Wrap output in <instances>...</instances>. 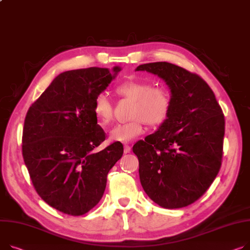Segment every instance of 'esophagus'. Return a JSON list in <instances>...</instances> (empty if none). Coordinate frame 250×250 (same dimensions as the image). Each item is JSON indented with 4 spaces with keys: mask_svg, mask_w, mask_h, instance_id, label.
<instances>
[{
    "mask_svg": "<svg viewBox=\"0 0 250 250\" xmlns=\"http://www.w3.org/2000/svg\"><path fill=\"white\" fill-rule=\"evenodd\" d=\"M124 152H125V154L130 153V146L128 145H125L124 146Z\"/></svg>",
    "mask_w": 250,
    "mask_h": 250,
    "instance_id": "34e87169",
    "label": "esophagus"
}]
</instances>
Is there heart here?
Listing matches in <instances>:
<instances>
[{
  "label": "heart",
  "instance_id": "heart-1",
  "mask_svg": "<svg viewBox=\"0 0 250 250\" xmlns=\"http://www.w3.org/2000/svg\"><path fill=\"white\" fill-rule=\"evenodd\" d=\"M118 93L134 102L130 122L119 124L112 127L109 137L114 142L127 143L144 132V123L155 126L163 124L171 109L170 91L163 86H154L153 83L141 80H129L116 88ZM92 109L97 120L104 125L113 119V104L108 96L98 93L93 101Z\"/></svg>",
  "mask_w": 250,
  "mask_h": 250
}]
</instances>
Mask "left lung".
<instances>
[{"mask_svg": "<svg viewBox=\"0 0 250 250\" xmlns=\"http://www.w3.org/2000/svg\"><path fill=\"white\" fill-rule=\"evenodd\" d=\"M136 70L164 79L172 99L158 130L132 146L141 184L161 207H186L203 196L219 173L224 114L210 86L196 73L169 62L142 64Z\"/></svg>", "mask_w": 250, "mask_h": 250, "instance_id": "8db88e82", "label": "left lung"}]
</instances>
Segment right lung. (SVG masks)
Returning <instances> with one entry per match:
<instances>
[{
  "mask_svg": "<svg viewBox=\"0 0 250 250\" xmlns=\"http://www.w3.org/2000/svg\"><path fill=\"white\" fill-rule=\"evenodd\" d=\"M121 67L65 71L51 82L25 118L22 154L31 181L56 210L79 216L104 196L109 170L123 154L115 142L98 153L106 138L92 104Z\"/></svg>",
  "mask_w": 250,
  "mask_h": 250,
  "instance_id": "1",
  "label": "right lung"
}]
</instances>
